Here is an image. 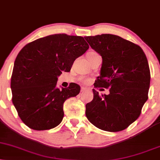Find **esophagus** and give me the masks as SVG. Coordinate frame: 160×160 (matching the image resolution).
I'll return each mask as SVG.
<instances>
[{"label": "esophagus", "instance_id": "34e87169", "mask_svg": "<svg viewBox=\"0 0 160 160\" xmlns=\"http://www.w3.org/2000/svg\"><path fill=\"white\" fill-rule=\"evenodd\" d=\"M86 90H87V88H86V87H82V88H81V92H86Z\"/></svg>", "mask_w": 160, "mask_h": 160}]
</instances>
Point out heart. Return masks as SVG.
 I'll return each mask as SVG.
<instances>
[{"label":"heart","instance_id":"obj_1","mask_svg":"<svg viewBox=\"0 0 160 160\" xmlns=\"http://www.w3.org/2000/svg\"><path fill=\"white\" fill-rule=\"evenodd\" d=\"M92 53H96V52H90L89 54H92ZM83 82H88V80H83Z\"/></svg>","mask_w":160,"mask_h":160}]
</instances>
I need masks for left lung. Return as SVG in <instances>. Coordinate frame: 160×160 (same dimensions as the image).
Returning <instances> with one entry per match:
<instances>
[{
    "label": "left lung",
    "instance_id": "obj_1",
    "mask_svg": "<svg viewBox=\"0 0 160 160\" xmlns=\"http://www.w3.org/2000/svg\"><path fill=\"white\" fill-rule=\"evenodd\" d=\"M102 56L100 77L94 88H109V94H99L86 104L88 120L101 130L117 132L127 128L141 114L148 98L151 74L141 47L117 35L102 34L85 37Z\"/></svg>",
    "mask_w": 160,
    "mask_h": 160
}]
</instances>
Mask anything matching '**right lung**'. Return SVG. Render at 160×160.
Returning a JSON list of instances; mask_svg holds the SVG:
<instances>
[{
  "mask_svg": "<svg viewBox=\"0 0 160 160\" xmlns=\"http://www.w3.org/2000/svg\"><path fill=\"white\" fill-rule=\"evenodd\" d=\"M89 48L80 36L56 34L26 44L16 58L11 78L12 102L23 122L34 130L58 126L63 103L80 93L78 84L59 89L62 72H70L76 58Z\"/></svg>",
  "mask_w": 160,
  "mask_h": 160,
  "instance_id": "obj_1",
  "label": "right lung"
}]
</instances>
